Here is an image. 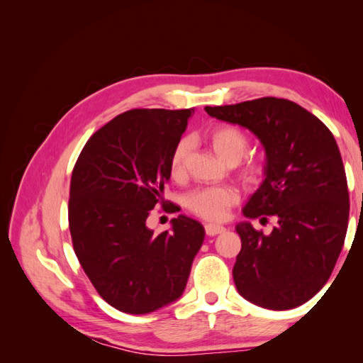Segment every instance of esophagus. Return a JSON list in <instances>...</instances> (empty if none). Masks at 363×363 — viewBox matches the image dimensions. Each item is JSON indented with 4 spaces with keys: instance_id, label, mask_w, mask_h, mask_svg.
<instances>
[{
    "instance_id": "esophagus-1",
    "label": "esophagus",
    "mask_w": 363,
    "mask_h": 363,
    "mask_svg": "<svg viewBox=\"0 0 363 363\" xmlns=\"http://www.w3.org/2000/svg\"><path fill=\"white\" fill-rule=\"evenodd\" d=\"M204 230H206V235H207V236H216V235H219V233L225 232V227L218 225V224H206V225H204Z\"/></svg>"
}]
</instances>
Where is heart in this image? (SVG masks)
<instances>
[{
    "label": "heart",
    "mask_w": 363,
    "mask_h": 363,
    "mask_svg": "<svg viewBox=\"0 0 363 363\" xmlns=\"http://www.w3.org/2000/svg\"><path fill=\"white\" fill-rule=\"evenodd\" d=\"M206 139L219 159L228 164H235L245 156L248 148V136L244 130L232 124L216 125L207 131ZM189 142L182 139L174 147L169 159V172L172 179H180L186 171ZM263 163L251 160L240 168V177L247 183H257L263 177ZM239 200V192L230 186H215L194 191L186 196V206L191 212L207 221H223L227 218L230 207Z\"/></svg>",
    "instance_id": "heart-1"
}]
</instances>
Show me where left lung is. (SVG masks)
<instances>
[{
  "instance_id": "left-lung-1",
  "label": "left lung",
  "mask_w": 363,
  "mask_h": 363,
  "mask_svg": "<svg viewBox=\"0 0 363 363\" xmlns=\"http://www.w3.org/2000/svg\"><path fill=\"white\" fill-rule=\"evenodd\" d=\"M204 111L248 128L267 156L265 180L242 213L248 219L276 216L277 225L268 236L250 221L236 225L242 240L233 267L236 289L265 309L298 307L332 276L347 233V177L332 131L283 98L206 106Z\"/></svg>"
}]
</instances>
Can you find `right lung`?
Segmentation results:
<instances>
[{"label":"right lung","instance_id":"1","mask_svg":"<svg viewBox=\"0 0 363 363\" xmlns=\"http://www.w3.org/2000/svg\"><path fill=\"white\" fill-rule=\"evenodd\" d=\"M194 108H135L86 142L72 171L68 219L75 256L115 309L144 315L179 300L204 227L179 215L155 235L150 211L169 182V159Z\"/></svg>","mask_w":363,"mask_h":363}]
</instances>
